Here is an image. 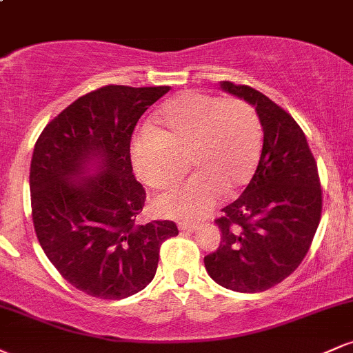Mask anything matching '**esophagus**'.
I'll list each match as a JSON object with an SVG mask.
<instances>
[{
    "label": "esophagus",
    "mask_w": 353,
    "mask_h": 353,
    "mask_svg": "<svg viewBox=\"0 0 353 353\" xmlns=\"http://www.w3.org/2000/svg\"><path fill=\"white\" fill-rule=\"evenodd\" d=\"M197 228H199V224H194V222H181L179 224V229L182 232H194Z\"/></svg>",
    "instance_id": "obj_1"
}]
</instances>
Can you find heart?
<instances>
[{"label": "heart", "instance_id": "heart-1", "mask_svg": "<svg viewBox=\"0 0 353 353\" xmlns=\"http://www.w3.org/2000/svg\"><path fill=\"white\" fill-rule=\"evenodd\" d=\"M131 148L136 172L149 188L165 190L154 202L159 216L194 221L210 210L222 192L234 194L254 177L262 152V125L255 109L241 99L201 92L174 96Z\"/></svg>", "mask_w": 353, "mask_h": 353}]
</instances>
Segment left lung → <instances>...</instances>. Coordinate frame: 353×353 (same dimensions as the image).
Here are the masks:
<instances>
[{
	"instance_id": "left-lung-1",
	"label": "left lung",
	"mask_w": 353,
	"mask_h": 353,
	"mask_svg": "<svg viewBox=\"0 0 353 353\" xmlns=\"http://www.w3.org/2000/svg\"><path fill=\"white\" fill-rule=\"evenodd\" d=\"M221 88L255 108L264 145L249 185L216 219L221 245L204 264L225 289L262 292L289 277L309 252L322 216L317 163L289 112L250 86L222 81Z\"/></svg>"
}]
</instances>
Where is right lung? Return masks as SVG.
<instances>
[{
    "label": "right lung",
    "mask_w": 353,
    "mask_h": 353,
    "mask_svg": "<svg viewBox=\"0 0 353 353\" xmlns=\"http://www.w3.org/2000/svg\"><path fill=\"white\" fill-rule=\"evenodd\" d=\"M169 86L109 84L59 112L34 144L30 169L34 232L56 270L76 289L108 301L152 281L172 221L136 224L145 190L131 164L139 117Z\"/></svg>",
    "instance_id": "obj_1"
}]
</instances>
